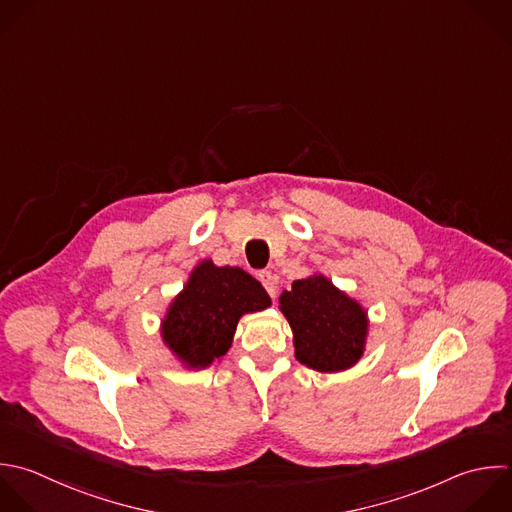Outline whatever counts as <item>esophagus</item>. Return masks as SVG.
I'll return each mask as SVG.
<instances>
[{"instance_id": "esophagus-1", "label": "esophagus", "mask_w": 512, "mask_h": 512, "mask_svg": "<svg viewBox=\"0 0 512 512\" xmlns=\"http://www.w3.org/2000/svg\"><path fill=\"white\" fill-rule=\"evenodd\" d=\"M258 280L262 282V286L266 288V292L270 294V298H276V284H278L276 276H274L270 270H262V272L258 274Z\"/></svg>"}]
</instances>
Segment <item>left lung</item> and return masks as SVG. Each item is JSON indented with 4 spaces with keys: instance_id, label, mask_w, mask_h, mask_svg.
Segmentation results:
<instances>
[{
    "instance_id": "obj_1",
    "label": "left lung",
    "mask_w": 512,
    "mask_h": 512,
    "mask_svg": "<svg viewBox=\"0 0 512 512\" xmlns=\"http://www.w3.org/2000/svg\"><path fill=\"white\" fill-rule=\"evenodd\" d=\"M280 310L294 334V356L318 372L354 366L366 344V310L326 276L292 282L280 296Z\"/></svg>"
}]
</instances>
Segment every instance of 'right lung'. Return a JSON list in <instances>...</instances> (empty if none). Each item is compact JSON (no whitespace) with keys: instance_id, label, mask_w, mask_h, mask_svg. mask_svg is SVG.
Wrapping results in <instances>:
<instances>
[{"instance_id":"right-lung-1","label":"right lung","mask_w":512,"mask_h":512,"mask_svg":"<svg viewBox=\"0 0 512 512\" xmlns=\"http://www.w3.org/2000/svg\"><path fill=\"white\" fill-rule=\"evenodd\" d=\"M270 306L262 284L242 268L200 262L162 320V340L186 368H208L232 346L238 320Z\"/></svg>"}]
</instances>
